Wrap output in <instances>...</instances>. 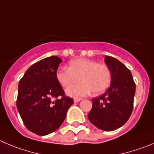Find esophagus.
I'll list each match as a JSON object with an SVG mask.
<instances>
[{
	"label": "esophagus",
	"instance_id": "1",
	"mask_svg": "<svg viewBox=\"0 0 154 154\" xmlns=\"http://www.w3.org/2000/svg\"><path fill=\"white\" fill-rule=\"evenodd\" d=\"M82 99L81 98H74V103H78V102L81 101Z\"/></svg>",
	"mask_w": 154,
	"mask_h": 154
}]
</instances>
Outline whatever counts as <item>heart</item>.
<instances>
[{"label":"heart","instance_id":"obj_1","mask_svg":"<svg viewBox=\"0 0 154 154\" xmlns=\"http://www.w3.org/2000/svg\"><path fill=\"white\" fill-rule=\"evenodd\" d=\"M81 81L70 86L66 93L72 97H82L90 94H100L109 87L112 80L109 68L94 60L77 58L69 62L68 68L61 67L56 72V78L62 87H67L78 80Z\"/></svg>","mask_w":154,"mask_h":154}]
</instances>
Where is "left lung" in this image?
Here are the masks:
<instances>
[{
	"instance_id": "left-lung-1",
	"label": "left lung",
	"mask_w": 154,
	"mask_h": 154,
	"mask_svg": "<svg viewBox=\"0 0 154 154\" xmlns=\"http://www.w3.org/2000/svg\"><path fill=\"white\" fill-rule=\"evenodd\" d=\"M105 63L111 72V84L105 93L92 100L88 119L100 130L112 131L122 127L130 118L136 87L131 71L121 61L106 55Z\"/></svg>"
}]
</instances>
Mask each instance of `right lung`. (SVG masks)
Here are the masks:
<instances>
[{
	"instance_id": "add662e5",
	"label": "right lung",
	"mask_w": 154,
	"mask_h": 154,
	"mask_svg": "<svg viewBox=\"0 0 154 154\" xmlns=\"http://www.w3.org/2000/svg\"><path fill=\"white\" fill-rule=\"evenodd\" d=\"M62 60L51 56L29 67L19 82L17 107L26 127L44 136L57 130L64 122L72 98L64 96L56 78ZM62 97L53 101V98Z\"/></svg>"
}]
</instances>
